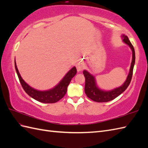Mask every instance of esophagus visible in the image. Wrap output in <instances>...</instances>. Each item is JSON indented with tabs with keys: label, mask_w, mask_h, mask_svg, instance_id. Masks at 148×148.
<instances>
[{
	"label": "esophagus",
	"mask_w": 148,
	"mask_h": 148,
	"mask_svg": "<svg viewBox=\"0 0 148 148\" xmlns=\"http://www.w3.org/2000/svg\"><path fill=\"white\" fill-rule=\"evenodd\" d=\"M85 67L84 64L82 62H78L77 63V65H76V67H77V70L78 71H81L83 69H84V68Z\"/></svg>",
	"instance_id": "esophagus-1"
}]
</instances>
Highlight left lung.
Returning <instances> with one entry per match:
<instances>
[{
	"instance_id": "obj_1",
	"label": "left lung",
	"mask_w": 148,
	"mask_h": 148,
	"mask_svg": "<svg viewBox=\"0 0 148 148\" xmlns=\"http://www.w3.org/2000/svg\"><path fill=\"white\" fill-rule=\"evenodd\" d=\"M121 37L123 39V42L127 45L132 51V61L130 71H129L126 81L122 85L111 90L102 89L97 85L95 76L89 73L88 71H83V74L86 78L84 88L85 93L87 96L94 101L97 102V103H104V102L112 101L122 94L130 84L135 64V51L127 36L122 34Z\"/></svg>"
}]
</instances>
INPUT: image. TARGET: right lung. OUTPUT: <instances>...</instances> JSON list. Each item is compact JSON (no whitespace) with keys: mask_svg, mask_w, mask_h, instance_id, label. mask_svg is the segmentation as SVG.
Listing matches in <instances>:
<instances>
[{"mask_svg":"<svg viewBox=\"0 0 148 148\" xmlns=\"http://www.w3.org/2000/svg\"><path fill=\"white\" fill-rule=\"evenodd\" d=\"M14 62L15 68H16L18 79L25 92L33 99L43 103H55L61 99L66 94L67 87L72 78H73L77 73L76 68L74 66L67 72L60 81L54 88L45 90H39L32 88L24 81L17 69L16 59H15Z\"/></svg>","mask_w":148,"mask_h":148,"instance_id":"add662e5","label":"right lung"}]
</instances>
